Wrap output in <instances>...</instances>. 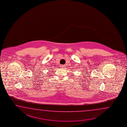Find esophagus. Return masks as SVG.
I'll return each instance as SVG.
<instances>
[{
	"label": "esophagus",
	"instance_id": "obj_1",
	"mask_svg": "<svg viewBox=\"0 0 127 127\" xmlns=\"http://www.w3.org/2000/svg\"><path fill=\"white\" fill-rule=\"evenodd\" d=\"M60 67L63 69H64V68H65V67L64 65H61V66H60Z\"/></svg>",
	"mask_w": 127,
	"mask_h": 127
}]
</instances>
